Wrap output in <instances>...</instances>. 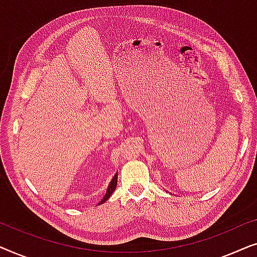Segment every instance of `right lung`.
I'll list each match as a JSON object with an SVG mask.
<instances>
[{
  "instance_id": "obj_1",
  "label": "right lung",
  "mask_w": 257,
  "mask_h": 257,
  "mask_svg": "<svg viewBox=\"0 0 257 257\" xmlns=\"http://www.w3.org/2000/svg\"><path fill=\"white\" fill-rule=\"evenodd\" d=\"M117 180H118V173L114 175L113 179H112L111 184L108 185V187H107L106 194H105V196H104V198H103V200H101V201H100V203H103V202L106 201V200H107L108 198H110V196H111L112 194H113L114 189H115V187H117Z\"/></svg>"
}]
</instances>
